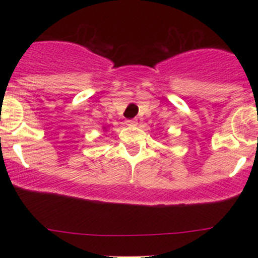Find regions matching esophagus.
Masks as SVG:
<instances>
[{
	"label": "esophagus",
	"mask_w": 258,
	"mask_h": 258,
	"mask_svg": "<svg viewBox=\"0 0 258 258\" xmlns=\"http://www.w3.org/2000/svg\"><path fill=\"white\" fill-rule=\"evenodd\" d=\"M126 124H127V126H136V124H137V119L136 118L126 119Z\"/></svg>",
	"instance_id": "1"
}]
</instances>
